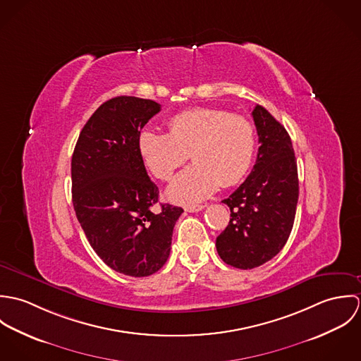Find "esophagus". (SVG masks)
I'll list each match as a JSON object with an SVG mask.
<instances>
[{"label": "esophagus", "mask_w": 361, "mask_h": 361, "mask_svg": "<svg viewBox=\"0 0 361 361\" xmlns=\"http://www.w3.org/2000/svg\"><path fill=\"white\" fill-rule=\"evenodd\" d=\"M204 208H206V206L197 204V206H188L185 209L189 211V212H199V211H202V209H204Z\"/></svg>", "instance_id": "1"}]
</instances>
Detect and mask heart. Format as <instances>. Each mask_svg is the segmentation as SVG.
Here are the masks:
<instances>
[{
    "instance_id": "heart-1",
    "label": "heart",
    "mask_w": 361,
    "mask_h": 361,
    "mask_svg": "<svg viewBox=\"0 0 361 361\" xmlns=\"http://www.w3.org/2000/svg\"><path fill=\"white\" fill-rule=\"evenodd\" d=\"M168 133L145 128L137 149L155 178L169 180L190 154L193 165L168 189L176 203L190 204L211 196L218 186L239 183L250 171L256 136L250 121L215 108H192L173 115Z\"/></svg>"
}]
</instances>
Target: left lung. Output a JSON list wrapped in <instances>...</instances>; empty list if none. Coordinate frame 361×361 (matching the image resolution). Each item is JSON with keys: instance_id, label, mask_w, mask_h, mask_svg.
<instances>
[{"instance_id": "obj_1", "label": "left lung", "mask_w": 361, "mask_h": 361, "mask_svg": "<svg viewBox=\"0 0 361 361\" xmlns=\"http://www.w3.org/2000/svg\"><path fill=\"white\" fill-rule=\"evenodd\" d=\"M252 116L257 128V159L247 179L222 203L231 221L216 238L224 262L252 269L275 257L288 242L299 199L298 164L286 129L261 105Z\"/></svg>"}]
</instances>
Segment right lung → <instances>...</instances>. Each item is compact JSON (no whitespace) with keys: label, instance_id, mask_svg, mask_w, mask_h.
Here are the masks:
<instances>
[{"label":"right lung","instance_id":"right-lung-1","mask_svg":"<svg viewBox=\"0 0 361 361\" xmlns=\"http://www.w3.org/2000/svg\"><path fill=\"white\" fill-rule=\"evenodd\" d=\"M161 111L153 100L121 96L102 104L72 155V202L85 235L116 272L140 278L169 257L180 207L158 203V188L139 154L137 136Z\"/></svg>","mask_w":361,"mask_h":361}]
</instances>
